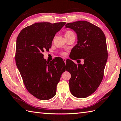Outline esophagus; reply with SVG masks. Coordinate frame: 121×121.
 Masks as SVG:
<instances>
[{
  "label": "esophagus",
  "mask_w": 121,
  "mask_h": 121,
  "mask_svg": "<svg viewBox=\"0 0 121 121\" xmlns=\"http://www.w3.org/2000/svg\"><path fill=\"white\" fill-rule=\"evenodd\" d=\"M63 60H64V62L66 63V58H63Z\"/></svg>",
  "instance_id": "esophagus-1"
}]
</instances>
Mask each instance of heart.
Segmentation results:
<instances>
[{
	"label": "heart",
	"instance_id": "b5f03b06",
	"mask_svg": "<svg viewBox=\"0 0 121 121\" xmlns=\"http://www.w3.org/2000/svg\"><path fill=\"white\" fill-rule=\"evenodd\" d=\"M72 33H73L71 31H67L65 33V36L67 35H70V34H72ZM62 55H63V56H65V55H66V54H65V52H63Z\"/></svg>",
	"mask_w": 121,
	"mask_h": 121
}]
</instances>
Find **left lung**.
Instances as JSON below:
<instances>
[{"mask_svg": "<svg viewBox=\"0 0 121 121\" xmlns=\"http://www.w3.org/2000/svg\"><path fill=\"white\" fill-rule=\"evenodd\" d=\"M65 27L77 35V44L71 50L74 57L71 58L84 59L83 64L80 62L78 65L69 59L66 70L71 74L70 91L77 98H86L97 90L104 77L108 57L105 35L99 27L87 21L67 23Z\"/></svg>", "mask_w": 121, "mask_h": 121, "instance_id": "1", "label": "left lung"}]
</instances>
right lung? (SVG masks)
<instances>
[{"mask_svg":"<svg viewBox=\"0 0 121 121\" xmlns=\"http://www.w3.org/2000/svg\"><path fill=\"white\" fill-rule=\"evenodd\" d=\"M65 22L35 23L23 29L17 38L15 61L27 91L40 100L54 97L64 62L57 57L47 62L42 53L48 51L55 35Z\"/></svg>","mask_w":121,"mask_h":121,"instance_id":"obj_1","label":"right lung"}]
</instances>
